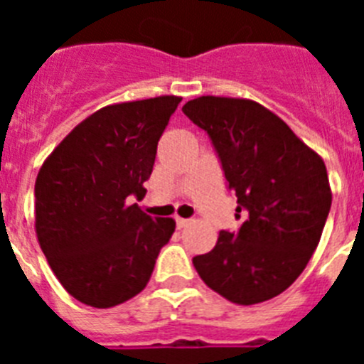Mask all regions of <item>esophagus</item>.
I'll return each instance as SVG.
<instances>
[{
	"label": "esophagus",
	"mask_w": 364,
	"mask_h": 364,
	"mask_svg": "<svg viewBox=\"0 0 364 364\" xmlns=\"http://www.w3.org/2000/svg\"><path fill=\"white\" fill-rule=\"evenodd\" d=\"M175 222H176V228H178V230H182V228H186L189 224V218H180V217H176L175 218Z\"/></svg>",
	"instance_id": "34e87169"
}]
</instances>
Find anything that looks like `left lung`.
Returning <instances> with one entry per match:
<instances>
[{
  "mask_svg": "<svg viewBox=\"0 0 364 364\" xmlns=\"http://www.w3.org/2000/svg\"><path fill=\"white\" fill-rule=\"evenodd\" d=\"M182 111L210 136L244 218L239 231H220L210 253L193 257V266L228 301H268L294 284L319 244L332 205L326 166L252 100L200 96Z\"/></svg>",
  "mask_w": 364,
  "mask_h": 364,
  "instance_id": "obj_1",
  "label": "left lung"
}]
</instances>
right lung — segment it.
I'll return each mask as SVG.
<instances>
[{"instance_id":"add662e5","label":"right lung","mask_w":364,"mask_h":364,"mask_svg":"<svg viewBox=\"0 0 364 364\" xmlns=\"http://www.w3.org/2000/svg\"><path fill=\"white\" fill-rule=\"evenodd\" d=\"M182 98L107 105L76 125L34 186L36 233L58 281L83 304L111 308L146 288L175 220L142 200L156 146Z\"/></svg>"}]
</instances>
